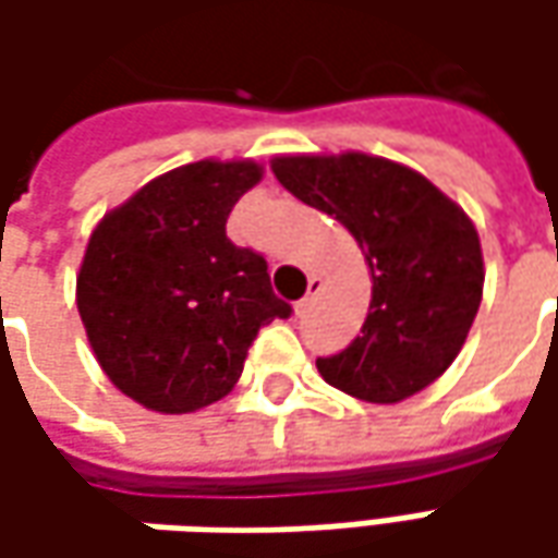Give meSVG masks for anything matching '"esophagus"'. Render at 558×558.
Masks as SVG:
<instances>
[{"label":"esophagus","instance_id":"1","mask_svg":"<svg viewBox=\"0 0 558 558\" xmlns=\"http://www.w3.org/2000/svg\"><path fill=\"white\" fill-rule=\"evenodd\" d=\"M319 291H323V279H319V276H311V291H307V294H304V298L298 301V313L307 311V307L313 304V298H316Z\"/></svg>","mask_w":558,"mask_h":558}]
</instances>
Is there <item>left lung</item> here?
Masks as SVG:
<instances>
[{"mask_svg": "<svg viewBox=\"0 0 558 558\" xmlns=\"http://www.w3.org/2000/svg\"><path fill=\"white\" fill-rule=\"evenodd\" d=\"M276 180L344 226L373 272V301L354 341L319 356V375L366 403H400L457 360L482 304L475 223L438 185L363 151L279 155Z\"/></svg>", "mask_w": 558, "mask_h": 558, "instance_id": "8db88e82", "label": "left lung"}]
</instances>
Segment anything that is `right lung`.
I'll return each instance as SVG.
<instances>
[{
  "label": "right lung",
  "instance_id": "obj_1",
  "mask_svg": "<svg viewBox=\"0 0 558 558\" xmlns=\"http://www.w3.org/2000/svg\"><path fill=\"white\" fill-rule=\"evenodd\" d=\"M254 161H195L145 183L93 229L76 311L98 366L155 413H195L232 391L260 326L291 316L267 260L226 239L260 183Z\"/></svg>",
  "mask_w": 558,
  "mask_h": 558
}]
</instances>
